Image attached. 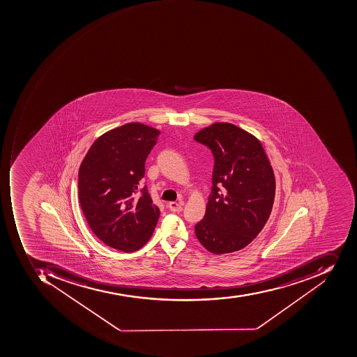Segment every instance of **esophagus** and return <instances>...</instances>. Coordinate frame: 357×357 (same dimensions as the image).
Instances as JSON below:
<instances>
[{"mask_svg": "<svg viewBox=\"0 0 357 357\" xmlns=\"http://www.w3.org/2000/svg\"><path fill=\"white\" fill-rule=\"evenodd\" d=\"M182 206H183V204H181V203H177V202H169V203H168V207H169L172 212H182V209H183V207Z\"/></svg>", "mask_w": 357, "mask_h": 357, "instance_id": "obj_1", "label": "esophagus"}]
</instances>
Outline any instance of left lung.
<instances>
[{
    "instance_id": "8db88e82",
    "label": "left lung",
    "mask_w": 357,
    "mask_h": 357,
    "mask_svg": "<svg viewBox=\"0 0 357 357\" xmlns=\"http://www.w3.org/2000/svg\"><path fill=\"white\" fill-rule=\"evenodd\" d=\"M195 140L212 151V192L195 236L207 251H238L259 236L268 220L275 181L261 143L228 123L202 129Z\"/></svg>"
}]
</instances>
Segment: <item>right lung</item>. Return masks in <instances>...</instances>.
<instances>
[{"label": "right lung", "mask_w": 357, "mask_h": 357, "mask_svg": "<svg viewBox=\"0 0 357 357\" xmlns=\"http://www.w3.org/2000/svg\"><path fill=\"white\" fill-rule=\"evenodd\" d=\"M158 135L143 123H126L96 140L79 168L82 212L93 234L109 248L137 251L155 229L160 209L146 185L140 189V181Z\"/></svg>", "instance_id": "add662e5"}]
</instances>
